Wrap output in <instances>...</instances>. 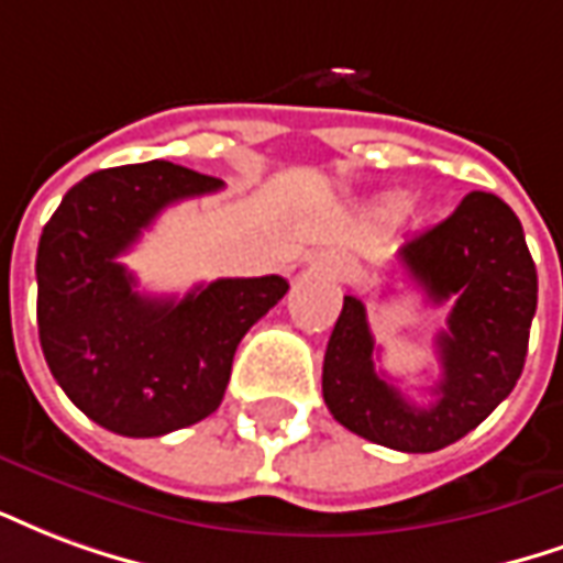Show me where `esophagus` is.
I'll return each mask as SVG.
<instances>
[{
	"mask_svg": "<svg viewBox=\"0 0 563 563\" xmlns=\"http://www.w3.org/2000/svg\"><path fill=\"white\" fill-rule=\"evenodd\" d=\"M321 264L327 273H332L335 278H351L354 276V264L351 261H344V257H335V254H327L321 257Z\"/></svg>",
	"mask_w": 563,
	"mask_h": 563,
	"instance_id": "1",
	"label": "esophagus"
}]
</instances>
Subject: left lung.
Masks as SVG:
<instances>
[{
	"label": "left lung",
	"mask_w": 563,
	"mask_h": 563,
	"mask_svg": "<svg viewBox=\"0 0 563 563\" xmlns=\"http://www.w3.org/2000/svg\"><path fill=\"white\" fill-rule=\"evenodd\" d=\"M399 266L434 306L453 299L441 332L434 401L417 408L375 368L366 306L344 297L323 356V401L344 429L401 453H434L477 429L522 375L537 311V266L500 197L471 195L450 219L399 249Z\"/></svg>",
	"instance_id": "left-lung-1"
}]
</instances>
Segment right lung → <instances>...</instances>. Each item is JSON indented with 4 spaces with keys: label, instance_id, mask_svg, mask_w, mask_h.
Instances as JSON below:
<instances>
[{
    "label": "right lung",
    "instance_id": "right-lung-1",
    "mask_svg": "<svg viewBox=\"0 0 563 563\" xmlns=\"http://www.w3.org/2000/svg\"><path fill=\"white\" fill-rule=\"evenodd\" d=\"M219 188L170 162L110 167L80 179L41 231V351L65 396L110 432L158 438L209 417L242 335L287 294L285 278L261 276L146 297L119 264L164 207Z\"/></svg>",
    "mask_w": 563,
    "mask_h": 563
}]
</instances>
